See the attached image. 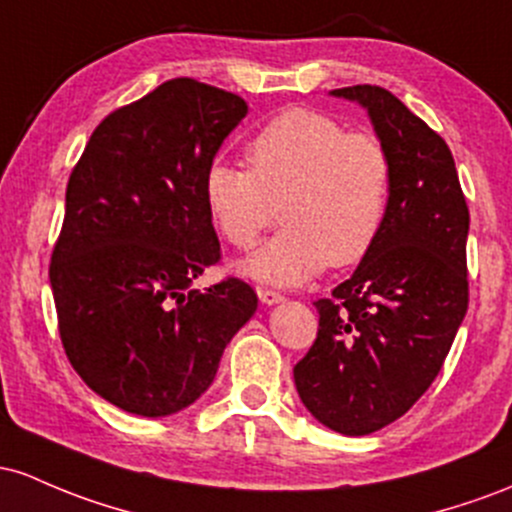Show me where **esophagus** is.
Masks as SVG:
<instances>
[{"mask_svg":"<svg viewBox=\"0 0 512 512\" xmlns=\"http://www.w3.org/2000/svg\"><path fill=\"white\" fill-rule=\"evenodd\" d=\"M258 300H261L263 304H278L283 302V292L278 290H268V287H258Z\"/></svg>","mask_w":512,"mask_h":512,"instance_id":"esophagus-1","label":"esophagus"}]
</instances>
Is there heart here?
<instances>
[{
  "mask_svg": "<svg viewBox=\"0 0 512 512\" xmlns=\"http://www.w3.org/2000/svg\"><path fill=\"white\" fill-rule=\"evenodd\" d=\"M244 157L246 171L212 164L203 198L220 237L239 251L254 249L280 208L285 227L246 261V273L297 285L372 254L394 188L392 154L380 137L292 108L251 137Z\"/></svg>",
  "mask_w": 512,
  "mask_h": 512,
  "instance_id": "b5f03b06",
  "label": "heart"
}]
</instances>
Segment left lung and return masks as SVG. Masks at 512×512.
Here are the masks:
<instances>
[{
	"instance_id": "left-lung-1",
	"label": "left lung",
	"mask_w": 512,
	"mask_h": 512,
	"mask_svg": "<svg viewBox=\"0 0 512 512\" xmlns=\"http://www.w3.org/2000/svg\"><path fill=\"white\" fill-rule=\"evenodd\" d=\"M331 94L367 108L392 154V208L372 254L314 302L317 338L292 372L319 423L367 435L404 416L450 353L469 304V208L447 142L392 91Z\"/></svg>"
}]
</instances>
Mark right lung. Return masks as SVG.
<instances>
[{"label":"right lung","mask_w":512,"mask_h":512,"mask_svg":"<svg viewBox=\"0 0 512 512\" xmlns=\"http://www.w3.org/2000/svg\"><path fill=\"white\" fill-rule=\"evenodd\" d=\"M246 111L232 91L169 79L108 113L72 169L50 258L57 329L77 375L118 409H186L256 312L239 278L191 287L222 258L205 171Z\"/></svg>","instance_id":"obj_1"}]
</instances>
